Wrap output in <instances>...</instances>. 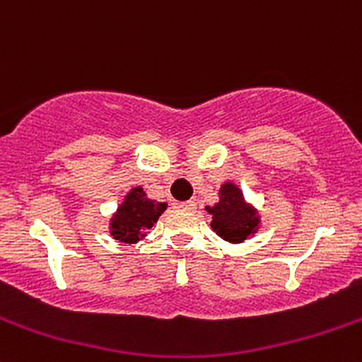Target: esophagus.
<instances>
[{
    "instance_id": "obj_1",
    "label": "esophagus",
    "mask_w": 362,
    "mask_h": 362,
    "mask_svg": "<svg viewBox=\"0 0 362 362\" xmlns=\"http://www.w3.org/2000/svg\"><path fill=\"white\" fill-rule=\"evenodd\" d=\"M177 208H180V210L194 211L196 210V203L194 202H182V203H177Z\"/></svg>"
}]
</instances>
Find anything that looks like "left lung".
<instances>
[{
	"instance_id": "obj_1",
	"label": "left lung",
	"mask_w": 362,
	"mask_h": 362,
	"mask_svg": "<svg viewBox=\"0 0 362 362\" xmlns=\"http://www.w3.org/2000/svg\"><path fill=\"white\" fill-rule=\"evenodd\" d=\"M218 202L204 206L210 214V226L224 242L238 245L261 229V214L249 203L243 191L233 180H226L218 189Z\"/></svg>"
}]
</instances>
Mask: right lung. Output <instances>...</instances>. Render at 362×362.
Listing matches in <instances>:
<instances>
[{
  "label": "right lung",
  "mask_w": 362,
  "mask_h": 362,
  "mask_svg": "<svg viewBox=\"0 0 362 362\" xmlns=\"http://www.w3.org/2000/svg\"><path fill=\"white\" fill-rule=\"evenodd\" d=\"M168 203L156 202L147 196L141 185L131 187L110 217V235L120 243H138L147 236L152 226L158 222Z\"/></svg>",
  "instance_id": "add662e5"
}]
</instances>
